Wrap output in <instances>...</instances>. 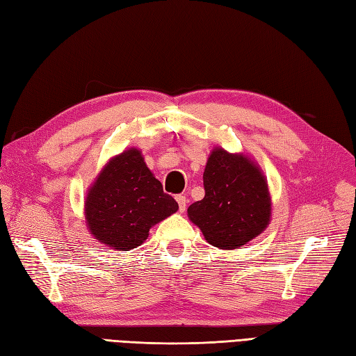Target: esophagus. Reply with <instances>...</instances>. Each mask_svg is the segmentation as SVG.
<instances>
[{"instance_id": "1", "label": "esophagus", "mask_w": 356, "mask_h": 356, "mask_svg": "<svg viewBox=\"0 0 356 356\" xmlns=\"http://www.w3.org/2000/svg\"><path fill=\"white\" fill-rule=\"evenodd\" d=\"M176 200H177V203H179V211H180V212H185V209H186V203H188L186 197H185V195H177V197H176Z\"/></svg>"}]
</instances>
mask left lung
<instances>
[{
    "mask_svg": "<svg viewBox=\"0 0 356 356\" xmlns=\"http://www.w3.org/2000/svg\"><path fill=\"white\" fill-rule=\"evenodd\" d=\"M203 185L204 197L189 206L188 217L211 245L234 250L270 225L267 179L249 156L216 147L206 163Z\"/></svg>",
    "mask_w": 356,
    "mask_h": 356,
    "instance_id": "1",
    "label": "left lung"
}]
</instances>
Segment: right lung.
Returning a JSON list of instances; mask_svg holds the SVG:
<instances>
[{"label": "right lung", "mask_w": 356, "mask_h": 356, "mask_svg": "<svg viewBox=\"0 0 356 356\" xmlns=\"http://www.w3.org/2000/svg\"><path fill=\"white\" fill-rule=\"evenodd\" d=\"M179 209L165 194L138 148H129L104 165L85 202L86 226L98 243L115 250L143 244L148 230Z\"/></svg>", "instance_id": "right-lung-1"}]
</instances>
